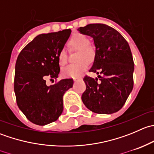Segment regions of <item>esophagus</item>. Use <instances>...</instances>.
Instances as JSON below:
<instances>
[{
	"mask_svg": "<svg viewBox=\"0 0 154 154\" xmlns=\"http://www.w3.org/2000/svg\"><path fill=\"white\" fill-rule=\"evenodd\" d=\"M80 79L79 78H74V81H77V80H79Z\"/></svg>",
	"mask_w": 154,
	"mask_h": 154,
	"instance_id": "34e87169",
	"label": "esophagus"
}]
</instances>
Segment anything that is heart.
Here are the masks:
<instances>
[{"label":"heart","mask_w":154,"mask_h":154,"mask_svg":"<svg viewBox=\"0 0 154 154\" xmlns=\"http://www.w3.org/2000/svg\"><path fill=\"white\" fill-rule=\"evenodd\" d=\"M68 47L71 49H78L80 52L78 54L79 63L74 64H70L63 68V75L68 77L77 78L86 71L88 67V62L87 60H91L94 57V50L88 46L89 39L85 35L81 33H77L71 37L68 40ZM59 63L61 66H64L68 62L67 52L65 49H62L59 54Z\"/></svg>","instance_id":"obj_1"}]
</instances>
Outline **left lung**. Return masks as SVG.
Returning <instances> with one entry per match:
<instances>
[{
  "mask_svg": "<svg viewBox=\"0 0 154 154\" xmlns=\"http://www.w3.org/2000/svg\"><path fill=\"white\" fill-rule=\"evenodd\" d=\"M77 29L94 39L95 56L89 71L101 74L96 79L85 76L82 100L93 112H116L133 88L134 63L130 46L120 32L106 24H90Z\"/></svg>",
  "mask_w": 154,
  "mask_h": 154,
  "instance_id": "left-lung-1",
  "label": "left lung"
}]
</instances>
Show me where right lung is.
Listing matches in <instances>:
<instances>
[{"mask_svg":"<svg viewBox=\"0 0 154 154\" xmlns=\"http://www.w3.org/2000/svg\"><path fill=\"white\" fill-rule=\"evenodd\" d=\"M71 32L66 29L40 34L23 48L17 58L14 79L17 105L35 125L43 126L58 119L63 111V94L73 86L71 78L50 86L45 80L47 77H58L59 54Z\"/></svg>","mask_w":154,"mask_h":154,"instance_id":"obj_1","label":"right lung"}]
</instances>
